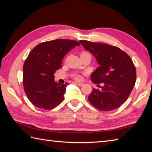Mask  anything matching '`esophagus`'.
Segmentation results:
<instances>
[{
  "label": "esophagus",
  "instance_id": "obj_1",
  "mask_svg": "<svg viewBox=\"0 0 152 152\" xmlns=\"http://www.w3.org/2000/svg\"><path fill=\"white\" fill-rule=\"evenodd\" d=\"M74 83L76 84V85H78V86H82V84H83L82 83H81V82H74Z\"/></svg>",
  "mask_w": 152,
  "mask_h": 152
}]
</instances>
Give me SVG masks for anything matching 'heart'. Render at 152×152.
Returning a JSON list of instances; mask_svg holds the SVG:
<instances>
[{
  "label": "heart",
  "mask_w": 152,
  "mask_h": 152,
  "mask_svg": "<svg viewBox=\"0 0 152 152\" xmlns=\"http://www.w3.org/2000/svg\"><path fill=\"white\" fill-rule=\"evenodd\" d=\"M82 52H85V51H82ZM81 78H82V77H81L80 75H76V76H74V79L76 80H81Z\"/></svg>",
  "instance_id": "b5f03b06"
}]
</instances>
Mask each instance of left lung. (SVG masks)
<instances>
[{"label": "left lung", "mask_w": 152, "mask_h": 152, "mask_svg": "<svg viewBox=\"0 0 152 152\" xmlns=\"http://www.w3.org/2000/svg\"><path fill=\"white\" fill-rule=\"evenodd\" d=\"M79 42L100 65L91 74V80L97 86L103 84L101 89L92 88L88 101L101 111L117 109L127 101L135 85L136 69L132 60L115 46L86 40Z\"/></svg>", "instance_id": "1"}]
</instances>
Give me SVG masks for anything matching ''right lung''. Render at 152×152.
Listing matches in <instances>:
<instances>
[{
	"label": "right lung",
	"mask_w": 152,
	"mask_h": 152,
	"mask_svg": "<svg viewBox=\"0 0 152 152\" xmlns=\"http://www.w3.org/2000/svg\"><path fill=\"white\" fill-rule=\"evenodd\" d=\"M77 45V41L60 39L41 43L30 51L23 65V84L34 106L50 110L62 102L68 83L55 82L53 74L61 68L66 53Z\"/></svg>",
	"instance_id": "add662e5"
}]
</instances>
